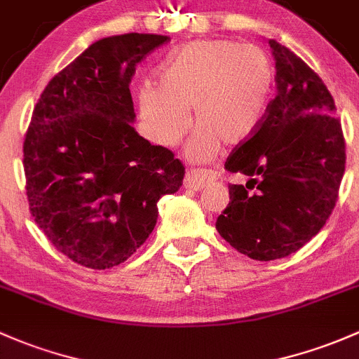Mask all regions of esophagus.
Masks as SVG:
<instances>
[{
  "label": "esophagus",
  "mask_w": 359,
  "mask_h": 359,
  "mask_svg": "<svg viewBox=\"0 0 359 359\" xmlns=\"http://www.w3.org/2000/svg\"><path fill=\"white\" fill-rule=\"evenodd\" d=\"M215 179H217V175L210 172V170H191V172L186 173L184 184L192 191H201L206 184L213 182Z\"/></svg>",
  "instance_id": "esophagus-1"
}]
</instances>
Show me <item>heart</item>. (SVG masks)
Wrapping results in <instances>:
<instances>
[{
  "instance_id": "1",
  "label": "heart",
  "mask_w": 359,
  "mask_h": 359,
  "mask_svg": "<svg viewBox=\"0 0 359 359\" xmlns=\"http://www.w3.org/2000/svg\"><path fill=\"white\" fill-rule=\"evenodd\" d=\"M273 67L255 44L201 39L180 48L163 67L158 86L137 90L142 126L151 141L173 146L187 129V110L196 127L187 154L208 161L222 144L237 146L255 134L265 115Z\"/></svg>"
}]
</instances>
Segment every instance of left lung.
Listing matches in <instances>:
<instances>
[{
  "mask_svg": "<svg viewBox=\"0 0 359 359\" xmlns=\"http://www.w3.org/2000/svg\"><path fill=\"white\" fill-rule=\"evenodd\" d=\"M269 44L277 96L225 161V170L248 182L230 184L215 225L230 246L258 262L285 258L322 230L346 168L344 134L327 86L289 48Z\"/></svg>",
  "mask_w": 359,
  "mask_h": 359,
  "instance_id": "obj_1",
  "label": "left lung"
}]
</instances>
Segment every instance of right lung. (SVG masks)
I'll list each match as a JSON object with an SVG mask.
<instances>
[{"instance_id": "right-lung-1", "label": "right lung", "mask_w": 359, "mask_h": 359, "mask_svg": "<svg viewBox=\"0 0 359 359\" xmlns=\"http://www.w3.org/2000/svg\"><path fill=\"white\" fill-rule=\"evenodd\" d=\"M170 37L123 34L96 41L55 75L24 141L29 210L77 265L107 270L153 232L161 196L184 180L182 161L132 127L135 65Z\"/></svg>"}]
</instances>
